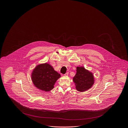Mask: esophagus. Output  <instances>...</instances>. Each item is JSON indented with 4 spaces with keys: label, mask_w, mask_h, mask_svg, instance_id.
Wrapping results in <instances>:
<instances>
[{
    "label": "esophagus",
    "mask_w": 128,
    "mask_h": 128,
    "mask_svg": "<svg viewBox=\"0 0 128 128\" xmlns=\"http://www.w3.org/2000/svg\"><path fill=\"white\" fill-rule=\"evenodd\" d=\"M68 74H69V73L67 72H66V73L65 74H64V76H68Z\"/></svg>",
    "instance_id": "1"
}]
</instances>
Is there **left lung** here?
<instances>
[{
	"label": "left lung",
	"instance_id": "1",
	"mask_svg": "<svg viewBox=\"0 0 128 128\" xmlns=\"http://www.w3.org/2000/svg\"><path fill=\"white\" fill-rule=\"evenodd\" d=\"M76 89L79 92H84L93 86L94 78L93 74L84 67H77L76 74L73 78Z\"/></svg>",
	"mask_w": 128,
	"mask_h": 128
}]
</instances>
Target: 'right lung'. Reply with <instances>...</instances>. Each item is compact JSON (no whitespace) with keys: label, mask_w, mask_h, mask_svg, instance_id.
I'll use <instances>...</instances> for the list:
<instances>
[{"label":"right lung","mask_w":128,"mask_h":128,"mask_svg":"<svg viewBox=\"0 0 128 128\" xmlns=\"http://www.w3.org/2000/svg\"><path fill=\"white\" fill-rule=\"evenodd\" d=\"M60 77L59 73L47 63L36 66L31 74V80L34 85L44 92L52 90L54 84Z\"/></svg>","instance_id":"obj_1"}]
</instances>
